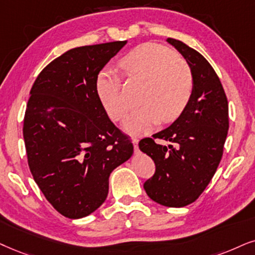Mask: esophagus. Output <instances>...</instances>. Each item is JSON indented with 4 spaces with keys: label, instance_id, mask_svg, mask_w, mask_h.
<instances>
[{
    "label": "esophagus",
    "instance_id": "esophagus-1",
    "mask_svg": "<svg viewBox=\"0 0 255 255\" xmlns=\"http://www.w3.org/2000/svg\"><path fill=\"white\" fill-rule=\"evenodd\" d=\"M133 144H134V151L135 153H138V138L136 137L133 138Z\"/></svg>",
    "mask_w": 255,
    "mask_h": 255
}]
</instances>
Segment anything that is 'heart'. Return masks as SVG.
<instances>
[{
	"label": "heart",
	"mask_w": 255,
	"mask_h": 255,
	"mask_svg": "<svg viewBox=\"0 0 255 255\" xmlns=\"http://www.w3.org/2000/svg\"><path fill=\"white\" fill-rule=\"evenodd\" d=\"M125 76L141 80L140 107L126 119L124 128L130 134H144L162 121L176 120L188 105L194 89L189 64L175 51L157 43L135 47L120 60ZM96 93L113 121H122L128 104L122 92V80L113 69H104L96 77Z\"/></svg>",
	"instance_id": "heart-1"
}]
</instances>
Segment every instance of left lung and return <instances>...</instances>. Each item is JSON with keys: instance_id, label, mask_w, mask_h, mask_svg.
<instances>
[{"instance_id": "left-lung-1", "label": "left lung", "mask_w": 255, "mask_h": 255, "mask_svg": "<svg viewBox=\"0 0 255 255\" xmlns=\"http://www.w3.org/2000/svg\"><path fill=\"white\" fill-rule=\"evenodd\" d=\"M167 42L191 67L194 89L182 114L138 147L156 166L143 185L147 195L167 207H183L201 195L217 172L230 127L228 101L213 67L199 51L175 38Z\"/></svg>"}]
</instances>
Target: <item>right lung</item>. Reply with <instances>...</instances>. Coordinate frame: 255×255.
Listing matches in <instances>:
<instances>
[{
	"instance_id": "obj_1",
	"label": "right lung",
	"mask_w": 255,
	"mask_h": 255,
	"mask_svg": "<svg viewBox=\"0 0 255 255\" xmlns=\"http://www.w3.org/2000/svg\"><path fill=\"white\" fill-rule=\"evenodd\" d=\"M126 41L77 47L42 69L23 120L28 165L50 205L69 219L105 202L111 173L133 155L128 135L109 120L96 77Z\"/></svg>"
}]
</instances>
